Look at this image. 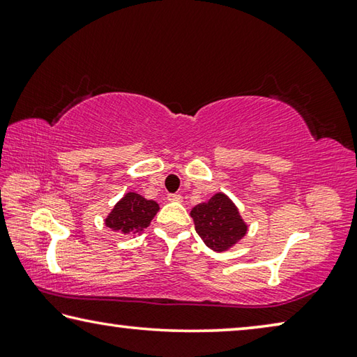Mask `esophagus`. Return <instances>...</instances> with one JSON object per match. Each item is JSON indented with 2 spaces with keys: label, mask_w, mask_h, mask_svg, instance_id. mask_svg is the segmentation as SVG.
I'll return each mask as SVG.
<instances>
[{
  "label": "esophagus",
  "mask_w": 357,
  "mask_h": 357,
  "mask_svg": "<svg viewBox=\"0 0 357 357\" xmlns=\"http://www.w3.org/2000/svg\"><path fill=\"white\" fill-rule=\"evenodd\" d=\"M168 200H170V202H183V195H179V193H170V195H168Z\"/></svg>",
  "instance_id": "34e87169"
}]
</instances>
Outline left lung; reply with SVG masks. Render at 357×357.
Segmentation results:
<instances>
[{"instance_id":"1","label":"left lung","mask_w":357,"mask_h":357,"mask_svg":"<svg viewBox=\"0 0 357 357\" xmlns=\"http://www.w3.org/2000/svg\"><path fill=\"white\" fill-rule=\"evenodd\" d=\"M190 217L203 243L217 253L236 245L249 229L236 204L223 192H217L208 202L193 206Z\"/></svg>"}]
</instances>
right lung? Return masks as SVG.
Segmentation results:
<instances>
[{"instance_id":"1","label":"right lung","mask_w":357,"mask_h":357,"mask_svg":"<svg viewBox=\"0 0 357 357\" xmlns=\"http://www.w3.org/2000/svg\"><path fill=\"white\" fill-rule=\"evenodd\" d=\"M159 211L154 200H146L137 192H128L105 217V227L123 234H140L149 227Z\"/></svg>"}]
</instances>
